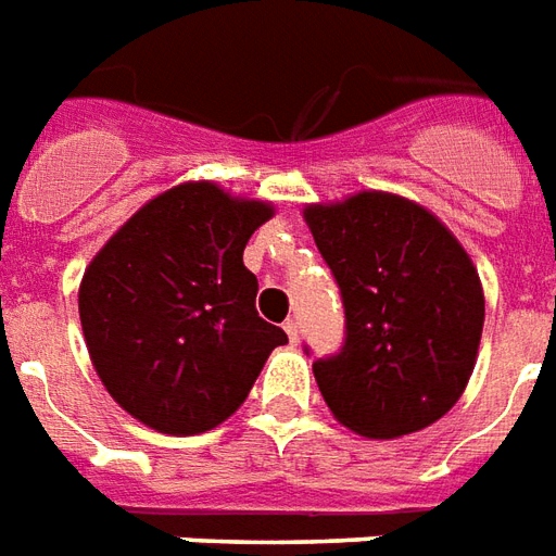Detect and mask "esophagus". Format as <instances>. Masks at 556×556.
<instances>
[{"mask_svg": "<svg viewBox=\"0 0 556 556\" xmlns=\"http://www.w3.org/2000/svg\"><path fill=\"white\" fill-rule=\"evenodd\" d=\"M285 332H287V338H290V344H299V323L296 320H287Z\"/></svg>", "mask_w": 556, "mask_h": 556, "instance_id": "1", "label": "esophagus"}]
</instances>
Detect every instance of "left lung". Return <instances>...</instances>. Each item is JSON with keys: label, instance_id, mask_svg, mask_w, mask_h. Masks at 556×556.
Returning <instances> with one entry per match:
<instances>
[{"label": "left lung", "instance_id": "obj_1", "mask_svg": "<svg viewBox=\"0 0 556 556\" xmlns=\"http://www.w3.org/2000/svg\"><path fill=\"white\" fill-rule=\"evenodd\" d=\"M305 222L344 305V344L314 359L323 401L362 437L422 431L476 365L485 296L467 251L431 212L380 191L308 206Z\"/></svg>", "mask_w": 556, "mask_h": 556}]
</instances>
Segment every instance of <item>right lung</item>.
Returning a JSON list of instances; mask_svg holds the SVG:
<instances>
[{
  "label": "right lung",
  "mask_w": 556,
  "mask_h": 556,
  "mask_svg": "<svg viewBox=\"0 0 556 556\" xmlns=\"http://www.w3.org/2000/svg\"><path fill=\"white\" fill-rule=\"evenodd\" d=\"M269 203L188 182L146 203L89 263L80 323L101 383L161 434H203L251 392L287 332L257 314L242 251Z\"/></svg>",
  "instance_id": "obj_1"
}]
</instances>
